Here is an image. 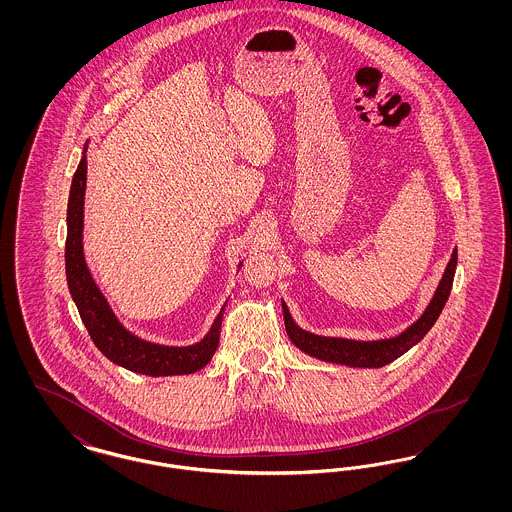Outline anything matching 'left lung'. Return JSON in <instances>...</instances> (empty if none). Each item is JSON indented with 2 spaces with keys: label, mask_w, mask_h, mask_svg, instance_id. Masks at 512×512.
<instances>
[{
  "label": "left lung",
  "mask_w": 512,
  "mask_h": 512,
  "mask_svg": "<svg viewBox=\"0 0 512 512\" xmlns=\"http://www.w3.org/2000/svg\"><path fill=\"white\" fill-rule=\"evenodd\" d=\"M455 268H457V247L453 249L451 259H449L445 272L439 280L438 288L434 292V297L428 303V307L424 309V313L405 332H401L395 338L361 341L317 336L313 332L299 328L290 315L288 305L282 301L286 332L297 349H301L303 353H307L315 359L326 361V363L353 366V368H380V366L390 365L422 340L430 332V328L436 324V320L449 299L451 288H453Z\"/></svg>",
  "instance_id": "8db88e82"
}]
</instances>
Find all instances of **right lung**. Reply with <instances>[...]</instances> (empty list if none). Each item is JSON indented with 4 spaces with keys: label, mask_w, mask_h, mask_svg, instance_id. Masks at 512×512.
I'll return each instance as SVG.
<instances>
[{
    "label": "right lung",
    "mask_w": 512,
    "mask_h": 512,
    "mask_svg": "<svg viewBox=\"0 0 512 512\" xmlns=\"http://www.w3.org/2000/svg\"><path fill=\"white\" fill-rule=\"evenodd\" d=\"M86 149L80 165L74 172L69 207H67V244H65V270L67 284L76 303L80 318L96 343L99 351L126 370L146 376H174L192 374L207 365L219 347L220 324L224 307L215 318L211 330L201 341L188 347H172L142 340L126 330L121 320L113 313L105 295L92 278V272L84 259L82 228H84V194H86ZM242 267V263H240Z\"/></svg>",
    "instance_id": "obj_1"
}]
</instances>
